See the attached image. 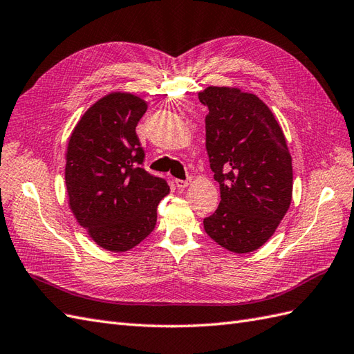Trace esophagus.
Wrapping results in <instances>:
<instances>
[{
    "instance_id": "esophagus-1",
    "label": "esophagus",
    "mask_w": 354,
    "mask_h": 354,
    "mask_svg": "<svg viewBox=\"0 0 354 354\" xmlns=\"http://www.w3.org/2000/svg\"><path fill=\"white\" fill-rule=\"evenodd\" d=\"M175 184L179 189H184L189 185V179H175Z\"/></svg>"
}]
</instances>
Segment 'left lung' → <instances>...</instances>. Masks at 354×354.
Masks as SVG:
<instances>
[{"label": "left lung", "instance_id": "obj_1", "mask_svg": "<svg viewBox=\"0 0 354 354\" xmlns=\"http://www.w3.org/2000/svg\"><path fill=\"white\" fill-rule=\"evenodd\" d=\"M206 151L221 202L203 220L207 236L245 254L274 234L292 202L293 169L284 133L261 100L238 88L207 86Z\"/></svg>", "mask_w": 354, "mask_h": 354}]
</instances>
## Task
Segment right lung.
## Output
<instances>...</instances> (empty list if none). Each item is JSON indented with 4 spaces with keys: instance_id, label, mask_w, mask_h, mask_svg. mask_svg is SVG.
<instances>
[{
    "instance_id": "1",
    "label": "right lung",
    "mask_w": 354,
    "mask_h": 354,
    "mask_svg": "<svg viewBox=\"0 0 354 354\" xmlns=\"http://www.w3.org/2000/svg\"><path fill=\"white\" fill-rule=\"evenodd\" d=\"M148 104L140 97L112 93L91 106L71 133L66 187L77 223L104 250L134 248L157 224V206L167 180L143 167L136 127Z\"/></svg>"
}]
</instances>
